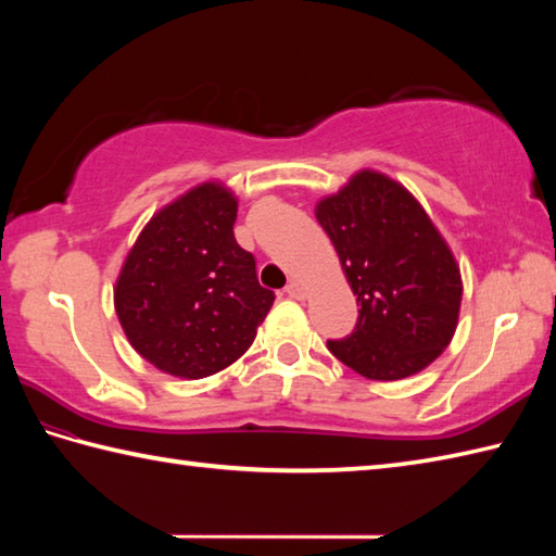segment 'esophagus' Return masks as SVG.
<instances>
[{"mask_svg":"<svg viewBox=\"0 0 556 556\" xmlns=\"http://www.w3.org/2000/svg\"><path fill=\"white\" fill-rule=\"evenodd\" d=\"M285 291H287V296H289V299H296V301H303V299H305V289L299 285L296 279L289 281Z\"/></svg>","mask_w":556,"mask_h":556,"instance_id":"esophagus-1","label":"esophagus"}]
</instances>
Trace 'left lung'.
<instances>
[{"label": "left lung", "instance_id": "8db88e82", "mask_svg": "<svg viewBox=\"0 0 556 556\" xmlns=\"http://www.w3.org/2000/svg\"><path fill=\"white\" fill-rule=\"evenodd\" d=\"M315 217L332 239L361 305L358 323L327 349L368 380H404L440 356L454 337L460 275L428 212L404 186L358 172Z\"/></svg>", "mask_w": 556, "mask_h": 556}]
</instances>
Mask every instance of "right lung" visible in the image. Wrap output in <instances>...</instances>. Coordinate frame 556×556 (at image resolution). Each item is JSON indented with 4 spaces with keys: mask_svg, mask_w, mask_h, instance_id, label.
<instances>
[{
    "mask_svg": "<svg viewBox=\"0 0 556 556\" xmlns=\"http://www.w3.org/2000/svg\"><path fill=\"white\" fill-rule=\"evenodd\" d=\"M233 193L195 186L140 231L116 279L114 308L131 346L162 372L215 375L253 344L275 291L233 239Z\"/></svg>",
    "mask_w": 556,
    "mask_h": 556,
    "instance_id": "right-lung-1",
    "label": "right lung"
}]
</instances>
